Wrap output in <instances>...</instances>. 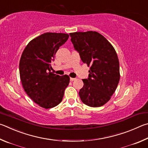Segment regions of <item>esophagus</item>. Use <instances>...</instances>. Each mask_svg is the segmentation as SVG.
<instances>
[{
	"instance_id": "obj_1",
	"label": "esophagus",
	"mask_w": 148,
	"mask_h": 148,
	"mask_svg": "<svg viewBox=\"0 0 148 148\" xmlns=\"http://www.w3.org/2000/svg\"><path fill=\"white\" fill-rule=\"evenodd\" d=\"M76 79L75 78H71H71H70V81H75V80Z\"/></svg>"
}]
</instances>
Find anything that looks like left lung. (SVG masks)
<instances>
[{
	"label": "left lung",
	"instance_id": "1",
	"mask_svg": "<svg viewBox=\"0 0 148 148\" xmlns=\"http://www.w3.org/2000/svg\"><path fill=\"white\" fill-rule=\"evenodd\" d=\"M74 48L90 67L89 77L82 79L84 86L79 91L82 103L99 107L110 99L120 78L117 53L111 43L95 31L69 34Z\"/></svg>",
	"mask_w": 148,
	"mask_h": 148
}]
</instances>
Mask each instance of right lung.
Instances as JSON below:
<instances>
[{
    "instance_id": "right-lung-1",
    "label": "right lung",
    "mask_w": 148,
    "mask_h": 148,
    "mask_svg": "<svg viewBox=\"0 0 148 148\" xmlns=\"http://www.w3.org/2000/svg\"><path fill=\"white\" fill-rule=\"evenodd\" d=\"M68 38L64 33H44L31 40L22 53L21 81L27 94L41 107L51 108L58 105L69 83L68 75L51 72V61Z\"/></svg>"
}]
</instances>
